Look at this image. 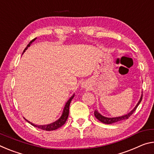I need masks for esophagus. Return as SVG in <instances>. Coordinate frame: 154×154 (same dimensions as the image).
Instances as JSON below:
<instances>
[{"label":"esophagus","mask_w":154,"mask_h":154,"mask_svg":"<svg viewBox=\"0 0 154 154\" xmlns=\"http://www.w3.org/2000/svg\"><path fill=\"white\" fill-rule=\"evenodd\" d=\"M82 88H86V85H85V84H82Z\"/></svg>","instance_id":"esophagus-1"}]
</instances>
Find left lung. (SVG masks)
<instances>
[{
	"label": "left lung",
	"instance_id": "8db88e82",
	"mask_svg": "<svg viewBox=\"0 0 154 154\" xmlns=\"http://www.w3.org/2000/svg\"><path fill=\"white\" fill-rule=\"evenodd\" d=\"M142 98H143V92H142V94H141L140 99H139L138 102L137 103V104H136V106L134 107V108L132 109V110H131L130 112H129V113H128L127 114H125V115H123L121 116H118V117H112V118H109V117H106L103 115H101V114L98 112V110H95L94 111V116L99 121H101V122H102V123H103L105 124H112V123H116V122H118V121L125 120V119H128L129 117H130L131 114L134 113V112L136 110V109L137 108L138 105L140 104L141 101H142Z\"/></svg>",
	"mask_w": 154,
	"mask_h": 154
}]
</instances>
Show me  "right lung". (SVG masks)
<instances>
[{"label": "right lung", "instance_id": "add662e5", "mask_svg": "<svg viewBox=\"0 0 154 154\" xmlns=\"http://www.w3.org/2000/svg\"><path fill=\"white\" fill-rule=\"evenodd\" d=\"M36 39L37 38H34L33 40H32L28 44V45L26 46V47L24 48V50L23 51V53L25 52V51L27 49L28 47L31 46V44H32L34 41H35ZM75 97V94H73L72 95V97H70V98L68 100L66 103L64 109H63V112H62V116H60V119H58L57 121H55V122H53V123H51L50 124H47V125H35L34 123H32L31 122L29 121L26 120L25 118H24L25 120L31 124V125H33L34 127H35V128H38L39 129H41V130H46V131H52V130H55L58 129L60 127H62L64 124L66 123V121L68 117V114H69V106H70V102H71L72 99H73V97Z\"/></svg>", "mask_w": 154, "mask_h": 154}]
</instances>
